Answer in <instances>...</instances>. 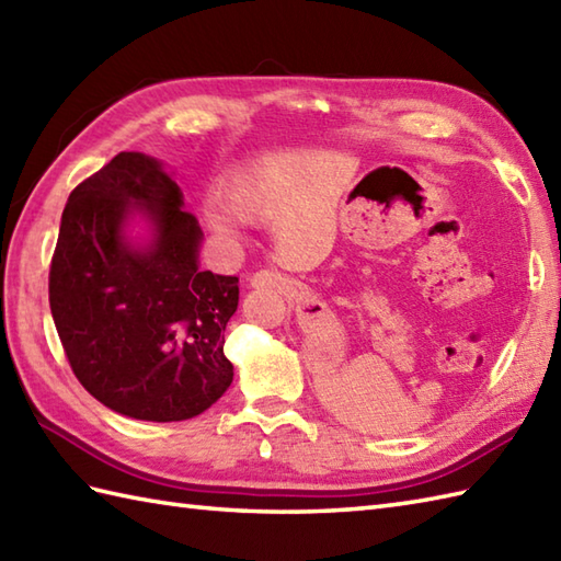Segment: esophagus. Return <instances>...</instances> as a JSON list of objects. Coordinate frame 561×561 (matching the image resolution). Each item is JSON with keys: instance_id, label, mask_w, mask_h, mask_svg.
Segmentation results:
<instances>
[{"instance_id": "obj_1", "label": "esophagus", "mask_w": 561, "mask_h": 561, "mask_svg": "<svg viewBox=\"0 0 561 561\" xmlns=\"http://www.w3.org/2000/svg\"><path fill=\"white\" fill-rule=\"evenodd\" d=\"M253 287H265V289H274V291H287L289 289V279L282 277L279 272H272V270H260L253 274V279H250Z\"/></svg>"}]
</instances>
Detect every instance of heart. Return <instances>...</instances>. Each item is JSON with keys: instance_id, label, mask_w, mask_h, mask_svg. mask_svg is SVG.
<instances>
[{"instance_id": "heart-1", "label": "heart", "mask_w": 561, "mask_h": 561, "mask_svg": "<svg viewBox=\"0 0 561 561\" xmlns=\"http://www.w3.org/2000/svg\"><path fill=\"white\" fill-rule=\"evenodd\" d=\"M270 199V183L262 175H241L236 178L233 185L229 187V202L236 211H241L243 217H255L265 209ZM209 221L217 231H231L233 229V214L226 207H217L209 211Z\"/></svg>"}]
</instances>
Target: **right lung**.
I'll return each mask as SVG.
<instances>
[{
  "mask_svg": "<svg viewBox=\"0 0 561 561\" xmlns=\"http://www.w3.org/2000/svg\"><path fill=\"white\" fill-rule=\"evenodd\" d=\"M141 210L154 243L135 251L124 221ZM202 231L157 159L121 151L67 199L50 262V311L71 371L113 412L181 422L233 380L224 330L238 277L199 270Z\"/></svg>",
  "mask_w": 561,
  "mask_h": 561,
  "instance_id": "1",
  "label": "right lung"
}]
</instances>
